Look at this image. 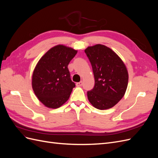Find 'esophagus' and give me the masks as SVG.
I'll return each instance as SVG.
<instances>
[{
	"instance_id": "1",
	"label": "esophagus",
	"mask_w": 158,
	"mask_h": 158,
	"mask_svg": "<svg viewBox=\"0 0 158 158\" xmlns=\"http://www.w3.org/2000/svg\"><path fill=\"white\" fill-rule=\"evenodd\" d=\"M82 84H83L82 81H80V82H77V83H76V85H77V86H81V85H82Z\"/></svg>"
}]
</instances>
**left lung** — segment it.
I'll return each instance as SVG.
<instances>
[{"mask_svg": "<svg viewBox=\"0 0 158 158\" xmlns=\"http://www.w3.org/2000/svg\"><path fill=\"white\" fill-rule=\"evenodd\" d=\"M85 52L92 66L95 85L87 92L90 103L100 110L108 109L120 101L128 85V74L123 61L111 49L97 44Z\"/></svg>", "mask_w": 158, "mask_h": 158, "instance_id": "8db88e82", "label": "left lung"}]
</instances>
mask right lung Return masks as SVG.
<instances>
[{"label": "right lung", "mask_w": 158, "mask_h": 158, "mask_svg": "<svg viewBox=\"0 0 158 158\" xmlns=\"http://www.w3.org/2000/svg\"><path fill=\"white\" fill-rule=\"evenodd\" d=\"M77 53L74 49L58 45L38 61L32 75V88L45 106L56 109L69 99L75 84L70 79L68 65Z\"/></svg>", "instance_id": "right-lung-1"}]
</instances>
